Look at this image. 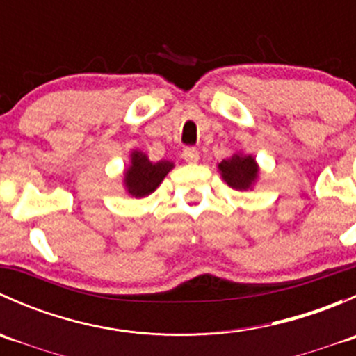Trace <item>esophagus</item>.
I'll return each mask as SVG.
<instances>
[{
  "mask_svg": "<svg viewBox=\"0 0 356 356\" xmlns=\"http://www.w3.org/2000/svg\"><path fill=\"white\" fill-rule=\"evenodd\" d=\"M182 156H184V160L188 161V163H198L200 152L196 148H186L184 152H182Z\"/></svg>",
  "mask_w": 356,
  "mask_h": 356,
  "instance_id": "esophagus-1",
  "label": "esophagus"
}]
</instances>
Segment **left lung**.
<instances>
[{
	"label": "left lung",
	"instance_id": "obj_1",
	"mask_svg": "<svg viewBox=\"0 0 356 356\" xmlns=\"http://www.w3.org/2000/svg\"><path fill=\"white\" fill-rule=\"evenodd\" d=\"M222 179L238 191L253 189L260 179V165L257 163L253 155H245L238 152L231 158H225L217 165Z\"/></svg>",
	"mask_w": 356,
	"mask_h": 356
}]
</instances>
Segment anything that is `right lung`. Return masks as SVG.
Segmentation results:
<instances>
[{
  "label": "right lung",
  "instance_id": "obj_1",
  "mask_svg": "<svg viewBox=\"0 0 356 356\" xmlns=\"http://www.w3.org/2000/svg\"><path fill=\"white\" fill-rule=\"evenodd\" d=\"M174 161H152L141 149H132L131 160L122 175V184L131 198H146L161 184L168 172L174 168Z\"/></svg>",
  "mask_w": 356,
  "mask_h": 356
}]
</instances>
